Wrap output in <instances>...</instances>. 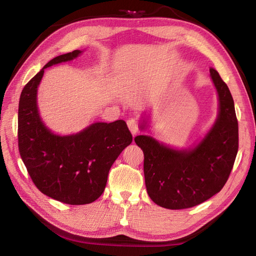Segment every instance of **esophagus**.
<instances>
[{
  "label": "esophagus",
  "instance_id": "obj_1",
  "mask_svg": "<svg viewBox=\"0 0 256 256\" xmlns=\"http://www.w3.org/2000/svg\"><path fill=\"white\" fill-rule=\"evenodd\" d=\"M127 125H128V127H129V129L131 131V134H132L134 136L138 131V122L136 120L129 118L127 120Z\"/></svg>",
  "mask_w": 256,
  "mask_h": 256
}]
</instances>
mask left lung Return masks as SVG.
I'll use <instances>...</instances> for the list:
<instances>
[{
	"label": "left lung",
	"instance_id": "obj_1",
	"mask_svg": "<svg viewBox=\"0 0 256 256\" xmlns=\"http://www.w3.org/2000/svg\"><path fill=\"white\" fill-rule=\"evenodd\" d=\"M219 96L214 126L196 147L174 150L152 136H138L144 152L147 193L168 209L196 206L218 193L228 180L238 152V122L234 100L218 72L209 69Z\"/></svg>",
	"mask_w": 256,
	"mask_h": 256
}]
</instances>
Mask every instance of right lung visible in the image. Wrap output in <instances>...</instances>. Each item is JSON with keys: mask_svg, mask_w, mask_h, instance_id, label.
I'll use <instances>...</instances> for the list:
<instances>
[{"mask_svg": "<svg viewBox=\"0 0 256 256\" xmlns=\"http://www.w3.org/2000/svg\"><path fill=\"white\" fill-rule=\"evenodd\" d=\"M74 50L52 58L23 88L18 110V146L34 184L44 194L70 205L90 204L104 191L120 154L132 142L122 120L94 122L72 136L46 127L37 106V88L44 69L79 56Z\"/></svg>", "mask_w": 256, "mask_h": 256, "instance_id": "1", "label": "right lung"}]
</instances>
